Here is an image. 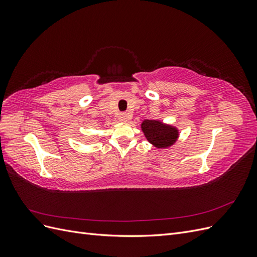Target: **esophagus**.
Here are the masks:
<instances>
[{"label": "esophagus", "mask_w": 257, "mask_h": 257, "mask_svg": "<svg viewBox=\"0 0 257 257\" xmlns=\"http://www.w3.org/2000/svg\"><path fill=\"white\" fill-rule=\"evenodd\" d=\"M130 119V115L126 112H120L119 113V120L122 122H125Z\"/></svg>", "instance_id": "1"}]
</instances>
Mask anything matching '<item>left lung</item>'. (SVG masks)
<instances>
[{
  "instance_id": "8db88e82",
  "label": "left lung",
  "mask_w": 257,
  "mask_h": 257,
  "mask_svg": "<svg viewBox=\"0 0 257 257\" xmlns=\"http://www.w3.org/2000/svg\"><path fill=\"white\" fill-rule=\"evenodd\" d=\"M142 130L148 142L158 148L169 147L178 137V131L175 127L157 120H145L142 123Z\"/></svg>"
}]
</instances>
